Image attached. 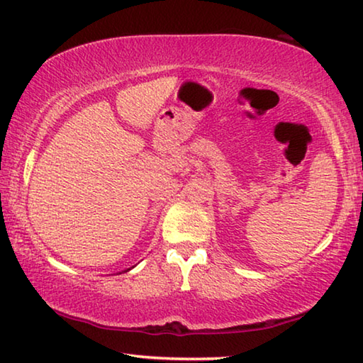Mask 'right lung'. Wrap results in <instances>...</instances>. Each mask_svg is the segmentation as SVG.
Listing matches in <instances>:
<instances>
[{"instance_id": "1", "label": "right lung", "mask_w": 363, "mask_h": 363, "mask_svg": "<svg viewBox=\"0 0 363 363\" xmlns=\"http://www.w3.org/2000/svg\"><path fill=\"white\" fill-rule=\"evenodd\" d=\"M128 270H131V269H128ZM128 270H126V272H128Z\"/></svg>"}]
</instances>
